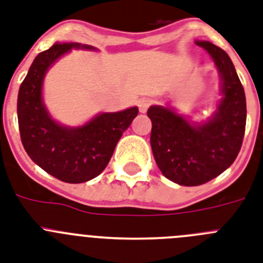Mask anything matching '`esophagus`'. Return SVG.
Wrapping results in <instances>:
<instances>
[{"label":"esophagus","mask_w":263,"mask_h":263,"mask_svg":"<svg viewBox=\"0 0 263 263\" xmlns=\"http://www.w3.org/2000/svg\"><path fill=\"white\" fill-rule=\"evenodd\" d=\"M150 105H152V101L146 100V98H143V100H141L140 102H138V107H140L141 113H146Z\"/></svg>","instance_id":"34e87169"}]
</instances>
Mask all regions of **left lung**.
I'll return each mask as SVG.
<instances>
[{"instance_id": "left-lung-1", "label": "left lung", "mask_w": 263, "mask_h": 263, "mask_svg": "<svg viewBox=\"0 0 263 263\" xmlns=\"http://www.w3.org/2000/svg\"><path fill=\"white\" fill-rule=\"evenodd\" d=\"M212 55L221 74L222 98L212 118L190 123L172 109L150 106V145L159 170L173 182L198 186L225 172L238 156L246 127V97L225 50L196 41Z\"/></svg>"}]
</instances>
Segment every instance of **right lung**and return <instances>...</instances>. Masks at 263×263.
Here are the masks:
<instances>
[{"label":"right lung","mask_w":263,"mask_h":263,"mask_svg":"<svg viewBox=\"0 0 263 263\" xmlns=\"http://www.w3.org/2000/svg\"><path fill=\"white\" fill-rule=\"evenodd\" d=\"M73 48L94 49L64 42L34 58L20 86L17 116L22 145L31 161L60 181L81 183L104 172L117 142L138 114V107L101 113L80 127L62 126L51 120L42 102V81L49 67Z\"/></svg>","instance_id":"obj_1"}]
</instances>
